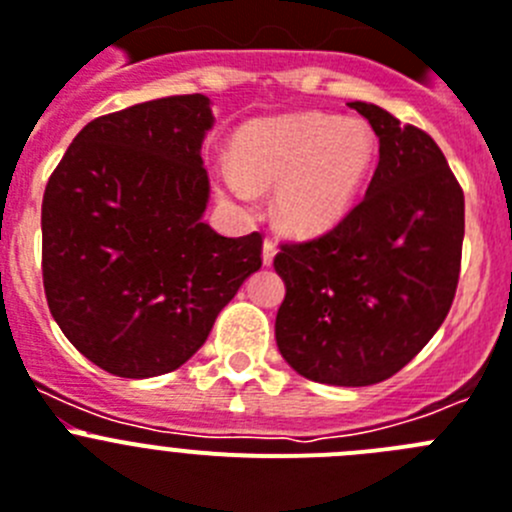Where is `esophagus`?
<instances>
[{
	"label": "esophagus",
	"instance_id": "1",
	"mask_svg": "<svg viewBox=\"0 0 512 512\" xmlns=\"http://www.w3.org/2000/svg\"><path fill=\"white\" fill-rule=\"evenodd\" d=\"M275 255H278V245H275V239L265 237V245H262V262H265V265H270V262L275 260Z\"/></svg>",
	"mask_w": 512,
	"mask_h": 512
}]
</instances>
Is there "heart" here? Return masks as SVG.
Here are the masks:
<instances>
[{
  "mask_svg": "<svg viewBox=\"0 0 512 512\" xmlns=\"http://www.w3.org/2000/svg\"><path fill=\"white\" fill-rule=\"evenodd\" d=\"M375 158V135L359 119L296 114L250 124L219 181L250 204L255 186L275 188V216L285 229L316 234L347 216Z\"/></svg>",
  "mask_w": 512,
  "mask_h": 512,
  "instance_id": "heart-1",
  "label": "heart"
}]
</instances>
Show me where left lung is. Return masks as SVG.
<instances>
[{
	"label": "left lung",
	"mask_w": 512,
	"mask_h": 512,
	"mask_svg": "<svg viewBox=\"0 0 512 512\" xmlns=\"http://www.w3.org/2000/svg\"><path fill=\"white\" fill-rule=\"evenodd\" d=\"M380 160L342 222L283 242L278 349L298 375L362 388L403 370L444 324L462 267L464 191L428 132L352 101Z\"/></svg>",
	"instance_id": "left-lung-1"
}]
</instances>
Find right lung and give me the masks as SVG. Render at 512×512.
I'll return each mask as SVG.
<instances>
[{"mask_svg": "<svg viewBox=\"0 0 512 512\" xmlns=\"http://www.w3.org/2000/svg\"><path fill=\"white\" fill-rule=\"evenodd\" d=\"M201 94L142 101L73 137L43 196V285L68 342L117 377L173 372L262 265V234L201 219Z\"/></svg>", "mask_w": 512, "mask_h": 512, "instance_id": "1", "label": "right lung"}]
</instances>
